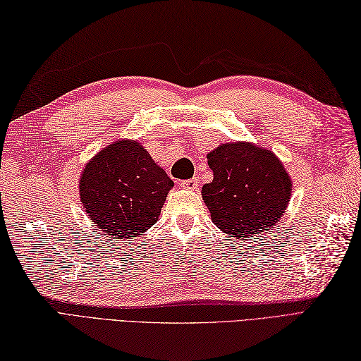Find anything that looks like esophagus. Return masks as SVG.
Here are the masks:
<instances>
[{"label":"esophagus","mask_w":361,"mask_h":361,"mask_svg":"<svg viewBox=\"0 0 361 361\" xmlns=\"http://www.w3.org/2000/svg\"><path fill=\"white\" fill-rule=\"evenodd\" d=\"M180 187L185 188V190L195 191V190H197V187H199V179H197V178H192V179L182 180V182H180Z\"/></svg>","instance_id":"obj_1"}]
</instances>
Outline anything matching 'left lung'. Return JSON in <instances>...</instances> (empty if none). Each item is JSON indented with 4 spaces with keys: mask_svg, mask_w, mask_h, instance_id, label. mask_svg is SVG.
Segmentation results:
<instances>
[{
    "mask_svg": "<svg viewBox=\"0 0 361 361\" xmlns=\"http://www.w3.org/2000/svg\"><path fill=\"white\" fill-rule=\"evenodd\" d=\"M213 180L202 187L211 221L239 240L274 228L291 199L293 180L282 161L247 140L221 144L207 154Z\"/></svg>",
    "mask_w": 361,
    "mask_h": 361,
    "instance_id": "8db88e82",
    "label": "left lung"
}]
</instances>
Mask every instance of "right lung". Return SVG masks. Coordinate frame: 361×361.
<instances>
[{
  "label": "right lung",
  "mask_w": 361,
  "mask_h": 361,
  "mask_svg": "<svg viewBox=\"0 0 361 361\" xmlns=\"http://www.w3.org/2000/svg\"><path fill=\"white\" fill-rule=\"evenodd\" d=\"M174 182L136 139H119L85 164L79 199L99 231L119 240L136 239L161 216Z\"/></svg>",
  "instance_id": "add662e5"
}]
</instances>
